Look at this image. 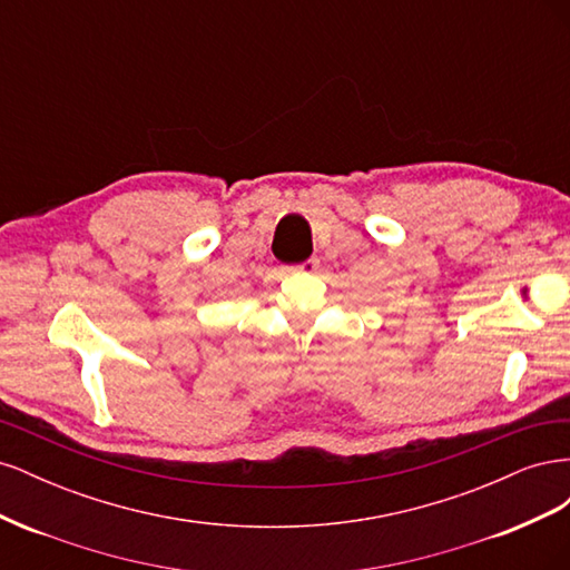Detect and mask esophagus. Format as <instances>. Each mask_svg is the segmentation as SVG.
<instances>
[{"mask_svg":"<svg viewBox=\"0 0 570 570\" xmlns=\"http://www.w3.org/2000/svg\"><path fill=\"white\" fill-rule=\"evenodd\" d=\"M318 268V258H306L297 266H285V273H314Z\"/></svg>","mask_w":570,"mask_h":570,"instance_id":"1","label":"esophagus"}]
</instances>
